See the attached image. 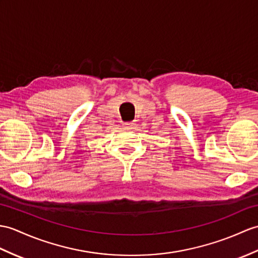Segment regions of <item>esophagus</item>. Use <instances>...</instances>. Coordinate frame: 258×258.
Segmentation results:
<instances>
[{
  "instance_id": "34e87169",
  "label": "esophagus",
  "mask_w": 258,
  "mask_h": 258,
  "mask_svg": "<svg viewBox=\"0 0 258 258\" xmlns=\"http://www.w3.org/2000/svg\"><path fill=\"white\" fill-rule=\"evenodd\" d=\"M123 126H124V130H133L135 126V123L134 122L123 123Z\"/></svg>"
}]
</instances>
